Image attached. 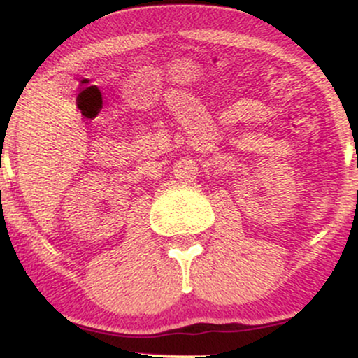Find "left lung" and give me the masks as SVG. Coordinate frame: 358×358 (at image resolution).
<instances>
[{
    "mask_svg": "<svg viewBox=\"0 0 358 358\" xmlns=\"http://www.w3.org/2000/svg\"><path fill=\"white\" fill-rule=\"evenodd\" d=\"M357 166H358V163H357Z\"/></svg>",
    "mask_w": 358,
    "mask_h": 358,
    "instance_id": "8db88e82",
    "label": "left lung"
}]
</instances>
